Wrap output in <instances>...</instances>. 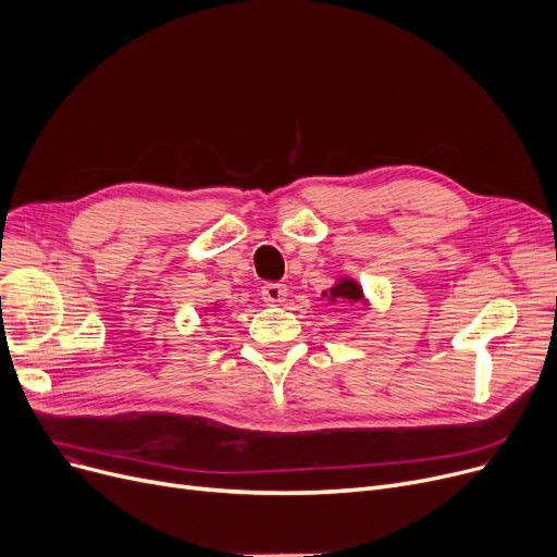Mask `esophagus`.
Here are the masks:
<instances>
[{
	"label": "esophagus",
	"mask_w": 557,
	"mask_h": 557,
	"mask_svg": "<svg viewBox=\"0 0 557 557\" xmlns=\"http://www.w3.org/2000/svg\"><path fill=\"white\" fill-rule=\"evenodd\" d=\"M260 297L268 306H278L287 297V287L283 283H268L260 289Z\"/></svg>",
	"instance_id": "esophagus-1"
}]
</instances>
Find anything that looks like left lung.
Instances as JSON below:
<instances>
[{
  "label": "left lung",
  "mask_w": 557,
  "mask_h": 557,
  "mask_svg": "<svg viewBox=\"0 0 557 557\" xmlns=\"http://www.w3.org/2000/svg\"><path fill=\"white\" fill-rule=\"evenodd\" d=\"M322 299L329 304H362L364 308L372 306L362 293V285L351 276H339L329 289H324Z\"/></svg>",
  "instance_id": "obj_1"
}]
</instances>
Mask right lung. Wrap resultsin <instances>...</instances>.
<instances>
[{
    "instance_id": "1",
    "label": "right lung",
    "mask_w": 557,
    "mask_h": 557,
    "mask_svg": "<svg viewBox=\"0 0 557 557\" xmlns=\"http://www.w3.org/2000/svg\"><path fill=\"white\" fill-rule=\"evenodd\" d=\"M208 310H215V312H220V310H222V306H220V304H213V306H208V308H206V312H208Z\"/></svg>"
}]
</instances>
